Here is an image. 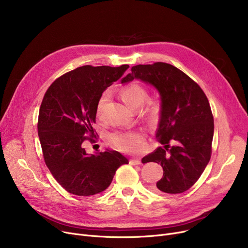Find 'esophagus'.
<instances>
[{"label":"esophagus","mask_w":248,"mask_h":248,"mask_svg":"<svg viewBox=\"0 0 248 248\" xmlns=\"http://www.w3.org/2000/svg\"><path fill=\"white\" fill-rule=\"evenodd\" d=\"M129 164L135 166V165H140V159H131L129 160Z\"/></svg>","instance_id":"34e87169"}]
</instances>
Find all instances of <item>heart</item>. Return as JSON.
<instances>
[{"instance_id": "obj_1", "label": "heart", "mask_w": 248, "mask_h": 248, "mask_svg": "<svg viewBox=\"0 0 248 248\" xmlns=\"http://www.w3.org/2000/svg\"><path fill=\"white\" fill-rule=\"evenodd\" d=\"M120 96L126 106L132 109H138L141 103L146 100L148 97V91L147 89L139 84V83H131L124 85L120 90ZM108 98V94L103 93L98 100L97 108H96V114L97 116L100 115L102 108L106 103ZM160 102L155 99H152L149 101L146 115L149 122L155 123L158 120L160 114ZM145 135L141 132H127V133H113L109 136L108 141L109 145L120 151L126 152V153H137L139 152L142 145H144Z\"/></svg>"}]
</instances>
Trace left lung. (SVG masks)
<instances>
[{
  "label": "left lung",
  "instance_id": "obj_1",
  "mask_svg": "<svg viewBox=\"0 0 248 248\" xmlns=\"http://www.w3.org/2000/svg\"><path fill=\"white\" fill-rule=\"evenodd\" d=\"M122 79L135 78L152 84L161 96V115L155 139L163 147L142 158V163L161 164L163 178L154 185L155 193L179 194L200 178L212 153L214 120L202 88L171 64L136 65ZM170 142L175 145L171 146Z\"/></svg>",
  "mask_w": 248,
  "mask_h": 248
}]
</instances>
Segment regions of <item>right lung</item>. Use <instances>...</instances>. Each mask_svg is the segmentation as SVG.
Segmentation results:
<instances>
[{"mask_svg": "<svg viewBox=\"0 0 248 248\" xmlns=\"http://www.w3.org/2000/svg\"><path fill=\"white\" fill-rule=\"evenodd\" d=\"M129 66L84 65L63 74L43 97L38 116V135L46 166L67 192L93 196L106 190L128 160L108 151L88 155L83 141H94L96 108L102 93L119 80Z\"/></svg>", "mask_w": 248, "mask_h": 248, "instance_id": "obj_1", "label": "right lung"}]
</instances>
